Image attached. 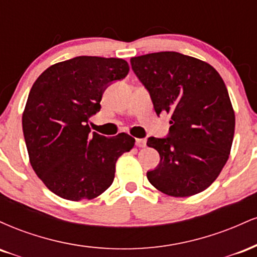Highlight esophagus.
I'll list each match as a JSON object with an SVG mask.
<instances>
[{"mask_svg":"<svg viewBox=\"0 0 257 257\" xmlns=\"http://www.w3.org/2000/svg\"><path fill=\"white\" fill-rule=\"evenodd\" d=\"M137 146L138 147H145L146 146L145 139H137Z\"/></svg>","mask_w":257,"mask_h":257,"instance_id":"obj_1","label":"esophagus"}]
</instances>
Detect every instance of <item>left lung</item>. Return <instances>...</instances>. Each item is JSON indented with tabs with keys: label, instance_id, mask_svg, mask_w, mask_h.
Returning <instances> with one entry per match:
<instances>
[{
	"label": "left lung",
	"instance_id": "1",
	"mask_svg": "<svg viewBox=\"0 0 257 257\" xmlns=\"http://www.w3.org/2000/svg\"><path fill=\"white\" fill-rule=\"evenodd\" d=\"M131 64L156 113L172 116L167 138L147 140L161 157L147 179L172 197L202 192L220 175L233 143L235 117L225 82L211 65L178 52L134 57Z\"/></svg>",
	"mask_w": 257,
	"mask_h": 257
}]
</instances>
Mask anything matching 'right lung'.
I'll return each mask as SVG.
<instances>
[{
	"label": "right lung",
	"instance_id": "right-lung-1",
	"mask_svg": "<svg viewBox=\"0 0 257 257\" xmlns=\"http://www.w3.org/2000/svg\"><path fill=\"white\" fill-rule=\"evenodd\" d=\"M129 65L118 58L76 57L38 76L23 112V132L32 169L61 198L93 199L112 185L116 162L134 147L125 133L106 138L90 133L89 117L102 94L124 78Z\"/></svg>",
	"mask_w": 257,
	"mask_h": 257
}]
</instances>
